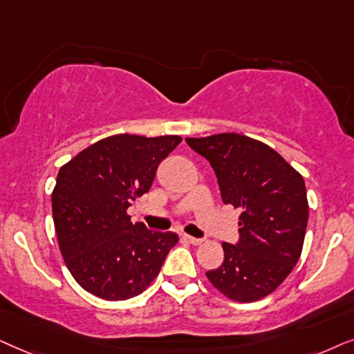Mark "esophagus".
Here are the masks:
<instances>
[{
    "label": "esophagus",
    "mask_w": 354,
    "mask_h": 354,
    "mask_svg": "<svg viewBox=\"0 0 354 354\" xmlns=\"http://www.w3.org/2000/svg\"><path fill=\"white\" fill-rule=\"evenodd\" d=\"M186 239H187V243H191V244H192V246H199V244L204 243V239H201V238H194V236H186Z\"/></svg>",
    "instance_id": "34e87169"
}]
</instances>
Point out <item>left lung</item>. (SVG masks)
<instances>
[{
  "label": "left lung",
  "mask_w": 354,
  "mask_h": 354,
  "mask_svg": "<svg viewBox=\"0 0 354 354\" xmlns=\"http://www.w3.org/2000/svg\"><path fill=\"white\" fill-rule=\"evenodd\" d=\"M209 160L225 204L241 209L239 241L223 243V263L205 273L228 299L252 303L283 283L303 251L309 204L303 176L267 144L223 133L187 138Z\"/></svg>",
  "instance_id": "1"
}]
</instances>
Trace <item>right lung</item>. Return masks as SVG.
I'll use <instances>...</instances> for the list:
<instances>
[{
    "label": "right lung",
    "instance_id": "right-lung-1",
    "mask_svg": "<svg viewBox=\"0 0 354 354\" xmlns=\"http://www.w3.org/2000/svg\"><path fill=\"white\" fill-rule=\"evenodd\" d=\"M180 136L116 134L59 168L51 210L61 256L74 280L106 301L134 298L158 275L178 234L133 223L131 201L152 186Z\"/></svg>",
    "mask_w": 354,
    "mask_h": 354
}]
</instances>
